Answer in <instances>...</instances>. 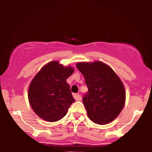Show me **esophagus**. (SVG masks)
I'll use <instances>...</instances> for the list:
<instances>
[{
    "instance_id": "34e87169",
    "label": "esophagus",
    "mask_w": 152,
    "mask_h": 152,
    "mask_svg": "<svg viewBox=\"0 0 152 152\" xmlns=\"http://www.w3.org/2000/svg\"><path fill=\"white\" fill-rule=\"evenodd\" d=\"M72 95H73L74 99H75V100H81V99H82V97H81L80 94H78V93H75V94Z\"/></svg>"
}]
</instances>
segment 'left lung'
<instances>
[{
	"label": "left lung",
	"instance_id": "8db88e82",
	"mask_svg": "<svg viewBox=\"0 0 152 152\" xmlns=\"http://www.w3.org/2000/svg\"><path fill=\"white\" fill-rule=\"evenodd\" d=\"M76 66L84 75L88 88L82 99L88 118L98 124L112 122L125 103L123 83L113 69L103 62H81Z\"/></svg>",
	"mask_w": 152,
	"mask_h": 152
}]
</instances>
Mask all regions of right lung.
Returning <instances> with one entry per match:
<instances>
[{
	"label": "right lung",
	"mask_w": 152,
	"mask_h": 152,
	"mask_svg": "<svg viewBox=\"0 0 152 152\" xmlns=\"http://www.w3.org/2000/svg\"><path fill=\"white\" fill-rule=\"evenodd\" d=\"M70 66L51 61L41 68L31 82L28 90L30 104L37 115L48 122L61 120L75 102L67 78L73 73Z\"/></svg>",
	"instance_id": "obj_1"
}]
</instances>
